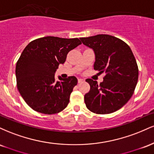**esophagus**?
Returning a JSON list of instances; mask_svg holds the SVG:
<instances>
[{
  "instance_id": "1",
  "label": "esophagus",
  "mask_w": 154,
  "mask_h": 154,
  "mask_svg": "<svg viewBox=\"0 0 154 154\" xmlns=\"http://www.w3.org/2000/svg\"><path fill=\"white\" fill-rule=\"evenodd\" d=\"M83 81H84V79H83L78 78V83H81V82H82Z\"/></svg>"
}]
</instances>
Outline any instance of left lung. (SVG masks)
Returning a JSON list of instances; mask_svg holds the SVG:
<instances>
[{
	"instance_id": "1",
	"label": "left lung",
	"mask_w": 154,
	"mask_h": 154,
	"mask_svg": "<svg viewBox=\"0 0 154 154\" xmlns=\"http://www.w3.org/2000/svg\"><path fill=\"white\" fill-rule=\"evenodd\" d=\"M80 40L94 51V69L106 73L100 84L91 79H86L91 86L84 97L86 106L97 114L119 110L130 99L138 80V66L131 48L123 40L109 35H97Z\"/></svg>"
}]
</instances>
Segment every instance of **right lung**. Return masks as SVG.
<instances>
[{
  "mask_svg": "<svg viewBox=\"0 0 154 154\" xmlns=\"http://www.w3.org/2000/svg\"><path fill=\"white\" fill-rule=\"evenodd\" d=\"M82 43L78 38L47 36L32 40L22 51L16 65L17 85L26 104L45 114L61 112L68 105L77 84L74 76L55 79L60 63L70 51Z\"/></svg>",
  "mask_w": 154,
  "mask_h": 154,
  "instance_id": "obj_1",
  "label": "right lung"
}]
</instances>
